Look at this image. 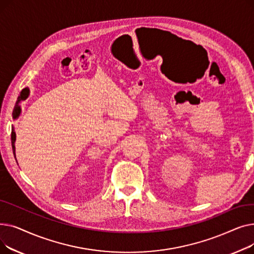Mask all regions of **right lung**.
I'll return each instance as SVG.
<instances>
[{
	"mask_svg": "<svg viewBox=\"0 0 254 254\" xmlns=\"http://www.w3.org/2000/svg\"><path fill=\"white\" fill-rule=\"evenodd\" d=\"M29 93H30V89L28 87L23 88L21 91H20V95L15 103V106H14V109H13V112H12V115H13V118L16 119L19 114H20V106H19V103L20 101H23L25 100L26 98L29 97ZM15 140H16V134H15V130H14V127H12V130H11V143H12V149H13V153H14V157H15Z\"/></svg>",
	"mask_w": 254,
	"mask_h": 254,
	"instance_id": "1",
	"label": "right lung"
}]
</instances>
